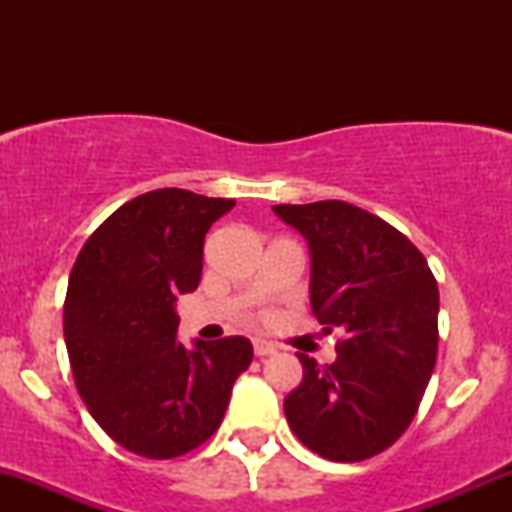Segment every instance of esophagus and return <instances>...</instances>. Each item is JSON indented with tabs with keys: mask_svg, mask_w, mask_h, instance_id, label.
I'll return each mask as SVG.
<instances>
[{
	"mask_svg": "<svg viewBox=\"0 0 512 512\" xmlns=\"http://www.w3.org/2000/svg\"><path fill=\"white\" fill-rule=\"evenodd\" d=\"M275 352H277V347L272 342H265V339H255V354L257 356H270Z\"/></svg>",
	"mask_w": 512,
	"mask_h": 512,
	"instance_id": "esophagus-1",
	"label": "esophagus"
}]
</instances>
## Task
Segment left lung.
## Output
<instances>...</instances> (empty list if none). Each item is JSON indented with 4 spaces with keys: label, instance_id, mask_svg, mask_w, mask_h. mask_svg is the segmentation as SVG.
<instances>
[{
    "label": "left lung",
    "instance_id": "1",
    "mask_svg": "<svg viewBox=\"0 0 512 512\" xmlns=\"http://www.w3.org/2000/svg\"><path fill=\"white\" fill-rule=\"evenodd\" d=\"M272 210L309 245L314 317L344 332L332 364L297 354L304 376L285 399L289 428L327 461H364L399 441L433 374L436 277L404 232L344 200Z\"/></svg>",
    "mask_w": 512,
    "mask_h": 512
}]
</instances>
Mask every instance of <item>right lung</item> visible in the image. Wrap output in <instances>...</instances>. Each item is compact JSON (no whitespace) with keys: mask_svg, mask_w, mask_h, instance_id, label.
<instances>
[{"mask_svg":"<svg viewBox=\"0 0 512 512\" xmlns=\"http://www.w3.org/2000/svg\"><path fill=\"white\" fill-rule=\"evenodd\" d=\"M232 208L230 198L151 190L103 220L74 262L64 339L76 389L136 456L163 461L208 441L252 361L245 337L175 342V299L198 287L205 235Z\"/></svg>","mask_w":512,"mask_h":512,"instance_id":"add662e5","label":"right lung"}]
</instances>
